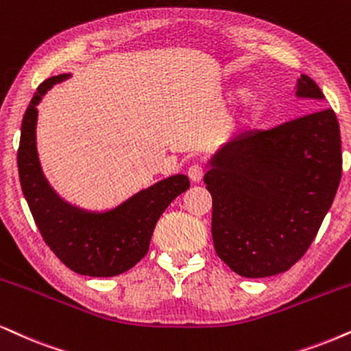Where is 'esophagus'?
I'll list each match as a JSON object with an SVG mask.
<instances>
[{
	"instance_id": "obj_1",
	"label": "esophagus",
	"mask_w": 351,
	"mask_h": 351,
	"mask_svg": "<svg viewBox=\"0 0 351 351\" xmlns=\"http://www.w3.org/2000/svg\"><path fill=\"white\" fill-rule=\"evenodd\" d=\"M188 176H189V180L193 181V183H199V181H201L202 176H204V167L199 165V163H194V165H191L189 170H188Z\"/></svg>"
}]
</instances>
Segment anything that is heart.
<instances>
[{"label": "heart", "instance_id": "obj_1", "mask_svg": "<svg viewBox=\"0 0 351 351\" xmlns=\"http://www.w3.org/2000/svg\"><path fill=\"white\" fill-rule=\"evenodd\" d=\"M250 94H251V90L247 87H237V88H233L232 99L234 101H243V100H246L247 97H250ZM263 113H264L263 100L256 99V100H251L250 104H247L246 118L250 119V121H256V119H259L261 117H263Z\"/></svg>", "mask_w": 351, "mask_h": 351}]
</instances>
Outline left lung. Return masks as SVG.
Wrapping results in <instances>:
<instances>
[{
  "instance_id": "8db88e82",
  "label": "left lung",
  "mask_w": 351,
  "mask_h": 351,
  "mask_svg": "<svg viewBox=\"0 0 351 351\" xmlns=\"http://www.w3.org/2000/svg\"><path fill=\"white\" fill-rule=\"evenodd\" d=\"M296 95L324 99L303 74ZM217 256L241 277L285 272L309 250L341 178L340 126L332 108L246 132L210 158Z\"/></svg>"
}]
</instances>
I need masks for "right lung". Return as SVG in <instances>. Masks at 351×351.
<instances>
[{
  "label": "right lung",
  "instance_id": "add662e5",
  "mask_svg": "<svg viewBox=\"0 0 351 351\" xmlns=\"http://www.w3.org/2000/svg\"><path fill=\"white\" fill-rule=\"evenodd\" d=\"M66 77L69 74L40 84L22 118L17 149L21 188L43 241L66 267L88 277H114L147 254L155 223L173 199L189 188V180L184 175L170 176L104 214L86 212L60 199L40 168L35 126L38 101Z\"/></svg>",
  "mask_w": 351,
  "mask_h": 351
}]
</instances>
